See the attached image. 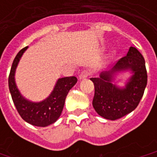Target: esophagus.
I'll list each match as a JSON object with an SVG mask.
<instances>
[{
    "label": "esophagus",
    "mask_w": 157,
    "mask_h": 157,
    "mask_svg": "<svg viewBox=\"0 0 157 157\" xmlns=\"http://www.w3.org/2000/svg\"><path fill=\"white\" fill-rule=\"evenodd\" d=\"M89 75H90V73H89L88 71H82V73L79 75V79H80V80L85 79Z\"/></svg>",
    "instance_id": "esophagus-1"
}]
</instances>
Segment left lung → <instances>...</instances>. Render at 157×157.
Masks as SVG:
<instances>
[{
    "label": "left lung",
    "mask_w": 157,
    "mask_h": 157,
    "mask_svg": "<svg viewBox=\"0 0 157 157\" xmlns=\"http://www.w3.org/2000/svg\"><path fill=\"white\" fill-rule=\"evenodd\" d=\"M129 71L132 75L124 88L113 83L119 73ZM95 87L92 106L99 115L116 120L134 111L143 97L147 84V72L144 57L135 47L121 58L109 71L100 73L99 77L90 79Z\"/></svg>",
    "instance_id": "left-lung-1"
}]
</instances>
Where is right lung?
<instances>
[{"mask_svg":"<svg viewBox=\"0 0 157 157\" xmlns=\"http://www.w3.org/2000/svg\"><path fill=\"white\" fill-rule=\"evenodd\" d=\"M28 48L21 49L13 60L8 78L9 90L16 109L22 119L34 126L46 127L54 124L59 118L66 96L77 82V78L75 76L59 78L51 93L41 102H32L25 98L17 86L15 73L19 61Z\"/></svg>","mask_w":157,"mask_h":157,"instance_id":"add662e5","label":"right lung"}]
</instances>
